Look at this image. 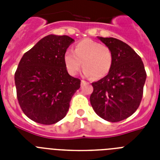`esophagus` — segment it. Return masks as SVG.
Segmentation results:
<instances>
[{
	"label": "esophagus",
	"mask_w": 160,
	"mask_h": 160,
	"mask_svg": "<svg viewBox=\"0 0 160 160\" xmlns=\"http://www.w3.org/2000/svg\"><path fill=\"white\" fill-rule=\"evenodd\" d=\"M86 84H87V82H86L85 80H81V85H86Z\"/></svg>",
	"instance_id": "34e87169"
}]
</instances>
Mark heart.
<instances>
[{"label": "heart", "mask_w": 160, "mask_h": 160, "mask_svg": "<svg viewBox=\"0 0 160 160\" xmlns=\"http://www.w3.org/2000/svg\"><path fill=\"white\" fill-rule=\"evenodd\" d=\"M64 63L70 75H76L83 65L85 75L99 80L106 76L111 70L113 53L109 46L85 39L75 45L74 52H65Z\"/></svg>", "instance_id": "heart-1"}]
</instances>
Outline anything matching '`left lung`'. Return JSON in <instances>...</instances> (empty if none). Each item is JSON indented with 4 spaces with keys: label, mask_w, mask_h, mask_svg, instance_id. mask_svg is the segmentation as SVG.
<instances>
[{
    "label": "left lung",
    "mask_w": 160,
    "mask_h": 160,
    "mask_svg": "<svg viewBox=\"0 0 160 160\" xmlns=\"http://www.w3.org/2000/svg\"><path fill=\"white\" fill-rule=\"evenodd\" d=\"M113 53L109 74L96 82L90 100L102 119L119 122L134 114L141 102L146 71L139 55L118 39L99 37Z\"/></svg>",
    "instance_id": "left-lung-1"
}]
</instances>
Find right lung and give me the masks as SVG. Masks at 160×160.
<instances>
[{
  "label": "right lung",
  "instance_id": "right-lung-1",
  "mask_svg": "<svg viewBox=\"0 0 160 160\" xmlns=\"http://www.w3.org/2000/svg\"><path fill=\"white\" fill-rule=\"evenodd\" d=\"M74 40L49 35L24 54L15 73L19 105L29 119L52 124L66 115L80 80L68 74L64 55Z\"/></svg>",
  "mask_w": 160,
  "mask_h": 160
}]
</instances>
